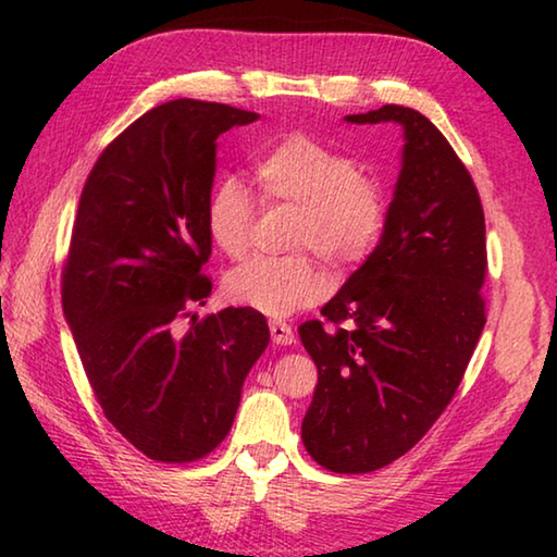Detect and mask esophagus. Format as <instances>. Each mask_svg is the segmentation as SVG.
Segmentation results:
<instances>
[{"mask_svg": "<svg viewBox=\"0 0 557 557\" xmlns=\"http://www.w3.org/2000/svg\"><path fill=\"white\" fill-rule=\"evenodd\" d=\"M270 336L272 341L277 343V346H289L292 341H295V331H292V326H287L285 321H270Z\"/></svg>", "mask_w": 557, "mask_h": 557, "instance_id": "esophagus-1", "label": "esophagus"}]
</instances>
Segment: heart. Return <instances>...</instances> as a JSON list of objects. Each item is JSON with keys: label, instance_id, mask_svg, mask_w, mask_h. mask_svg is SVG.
<instances>
[{"label": "heart", "instance_id": "heart-1", "mask_svg": "<svg viewBox=\"0 0 557 557\" xmlns=\"http://www.w3.org/2000/svg\"><path fill=\"white\" fill-rule=\"evenodd\" d=\"M252 180L262 201L295 207L289 246L297 250L282 258H252L231 270L224 292L234 305L289 317L326 295L329 275L319 258L346 272L377 250L387 226V195L352 156L305 131H292L256 158ZM256 211L244 182L219 177L205 207L211 244L228 258H244Z\"/></svg>", "mask_w": 557, "mask_h": 557}]
</instances>
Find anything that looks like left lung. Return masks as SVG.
<instances>
[{"label": "left lung", "mask_w": 557, "mask_h": 557, "mask_svg": "<svg viewBox=\"0 0 557 557\" xmlns=\"http://www.w3.org/2000/svg\"><path fill=\"white\" fill-rule=\"evenodd\" d=\"M350 124L394 121L404 153L377 250L299 326L319 384L301 441L321 468L380 470L426 436L453 399L484 329L487 275L478 187L417 109L384 104Z\"/></svg>", "instance_id": "8db88e82"}]
</instances>
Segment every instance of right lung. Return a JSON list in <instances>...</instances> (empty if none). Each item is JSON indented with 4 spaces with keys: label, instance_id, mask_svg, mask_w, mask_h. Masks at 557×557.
<instances>
[{
    "label": "right lung",
    "instance_id": "add662e5",
    "mask_svg": "<svg viewBox=\"0 0 557 557\" xmlns=\"http://www.w3.org/2000/svg\"><path fill=\"white\" fill-rule=\"evenodd\" d=\"M256 111L175 99L111 140L79 197L63 311L92 392L121 436L160 462H195L234 426L244 380L268 348L260 311L205 307V207L216 138Z\"/></svg>",
    "mask_w": 557,
    "mask_h": 557
}]
</instances>
